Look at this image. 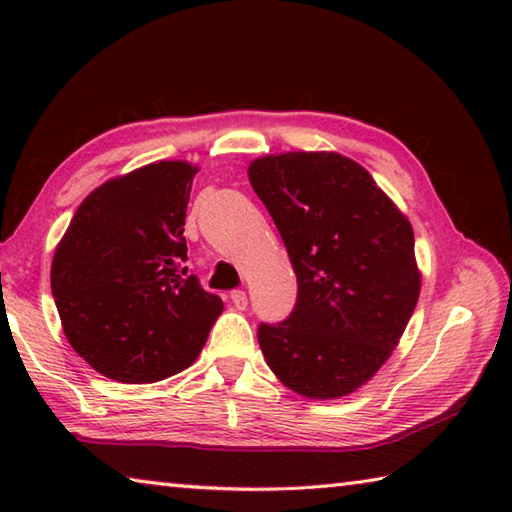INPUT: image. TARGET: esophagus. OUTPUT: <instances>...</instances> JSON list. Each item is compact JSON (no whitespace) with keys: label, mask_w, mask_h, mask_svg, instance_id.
Instances as JSON below:
<instances>
[{"label":"esophagus","mask_w":512,"mask_h":512,"mask_svg":"<svg viewBox=\"0 0 512 512\" xmlns=\"http://www.w3.org/2000/svg\"><path fill=\"white\" fill-rule=\"evenodd\" d=\"M230 300H232V305H235L237 309H246V305H248L246 291H241V289H237V291H232V293H230Z\"/></svg>","instance_id":"34e87169"}]
</instances>
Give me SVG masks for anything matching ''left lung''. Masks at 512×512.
I'll return each instance as SVG.
<instances>
[{
  "label": "left lung",
  "mask_w": 512,
  "mask_h": 512,
  "mask_svg": "<svg viewBox=\"0 0 512 512\" xmlns=\"http://www.w3.org/2000/svg\"><path fill=\"white\" fill-rule=\"evenodd\" d=\"M248 180L298 277L284 323L262 325L273 375L307 400H341L375 377L418 305L422 275L406 214L336 151L255 158Z\"/></svg>",
  "instance_id": "8db88e82"
}]
</instances>
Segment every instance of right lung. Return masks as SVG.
<instances>
[{"label":"right lung","instance_id":"obj_1","mask_svg":"<svg viewBox=\"0 0 512 512\" xmlns=\"http://www.w3.org/2000/svg\"><path fill=\"white\" fill-rule=\"evenodd\" d=\"M198 167L144 164L85 196L51 262L67 341L103 377L153 384L192 366L223 302L180 273Z\"/></svg>","mask_w":512,"mask_h":512}]
</instances>
